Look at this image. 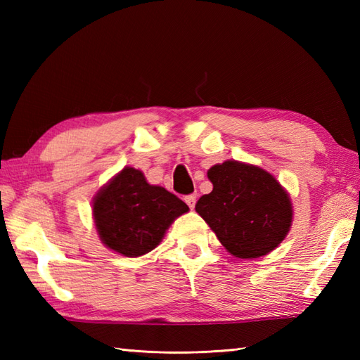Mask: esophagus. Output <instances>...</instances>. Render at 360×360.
<instances>
[{
    "label": "esophagus",
    "mask_w": 360,
    "mask_h": 360,
    "mask_svg": "<svg viewBox=\"0 0 360 360\" xmlns=\"http://www.w3.org/2000/svg\"><path fill=\"white\" fill-rule=\"evenodd\" d=\"M186 202L188 204V207H190V209H193V207H195V204H196V193L187 195V196H186Z\"/></svg>",
    "instance_id": "esophagus-1"
}]
</instances>
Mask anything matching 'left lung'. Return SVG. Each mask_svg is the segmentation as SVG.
Instances as JSON below:
<instances>
[{"label":"left lung","instance_id":"1","mask_svg":"<svg viewBox=\"0 0 360 360\" xmlns=\"http://www.w3.org/2000/svg\"><path fill=\"white\" fill-rule=\"evenodd\" d=\"M213 190L195 209L221 244L238 258H258L285 240L292 223L288 193L271 173L226 160L207 172Z\"/></svg>","mask_w":360,"mask_h":360}]
</instances>
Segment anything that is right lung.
Returning <instances> with one entry per match:
<instances>
[{
    "label": "right lung",
    "mask_w": 360,
    "mask_h": 360,
    "mask_svg": "<svg viewBox=\"0 0 360 360\" xmlns=\"http://www.w3.org/2000/svg\"><path fill=\"white\" fill-rule=\"evenodd\" d=\"M187 204L164 187L150 186L142 172L125 167L96 196L93 213L106 248L125 257L148 254Z\"/></svg>",
    "instance_id": "1"
}]
</instances>
